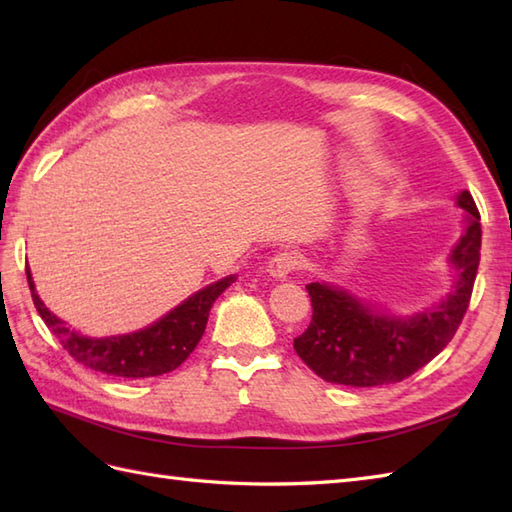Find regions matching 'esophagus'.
Instances as JSON below:
<instances>
[{"label":"esophagus","instance_id":"34e87169","mask_svg":"<svg viewBox=\"0 0 512 512\" xmlns=\"http://www.w3.org/2000/svg\"><path fill=\"white\" fill-rule=\"evenodd\" d=\"M303 266V259L301 255L292 253V250H281L273 259L268 262V273L273 275L275 279H286L288 275L297 273Z\"/></svg>","mask_w":512,"mask_h":512}]
</instances>
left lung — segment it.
<instances>
[{
    "instance_id": "1",
    "label": "left lung",
    "mask_w": 512,
    "mask_h": 512,
    "mask_svg": "<svg viewBox=\"0 0 512 512\" xmlns=\"http://www.w3.org/2000/svg\"><path fill=\"white\" fill-rule=\"evenodd\" d=\"M458 204L469 220L451 255L460 277L455 290L438 308L424 310L416 317L389 319L343 290L323 284L306 286L312 301V321L295 339V350L314 374L328 383L350 387L400 383L451 343L469 310L482 248L480 211L473 195L462 191Z\"/></svg>"
}]
</instances>
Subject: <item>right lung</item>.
Instances as JSON below:
<instances>
[{"instance_id":"add662e5","label":"right lung","mask_w":512,"mask_h":512,"mask_svg":"<svg viewBox=\"0 0 512 512\" xmlns=\"http://www.w3.org/2000/svg\"><path fill=\"white\" fill-rule=\"evenodd\" d=\"M26 277L39 317L52 330V334L57 336L63 350L76 363L90 367L94 372L121 378L160 376L180 367L195 350V345L200 343L213 301L235 281V277H226L217 281V284L206 286L184 301L182 306L171 310L165 319H160L158 323L140 332L110 336V339H88V336H81L65 328L61 319L54 317L43 306V301L35 292L28 268Z\"/></svg>"}]
</instances>
